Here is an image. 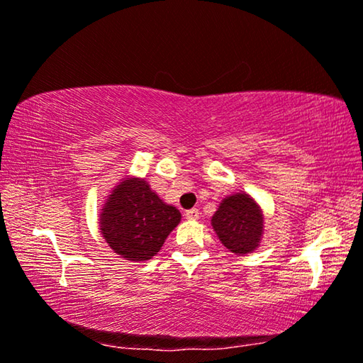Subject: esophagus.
<instances>
[{
	"label": "esophagus",
	"mask_w": 363,
	"mask_h": 363,
	"mask_svg": "<svg viewBox=\"0 0 363 363\" xmlns=\"http://www.w3.org/2000/svg\"><path fill=\"white\" fill-rule=\"evenodd\" d=\"M199 216H200L199 208H191V210L186 211V218H189V220H197Z\"/></svg>",
	"instance_id": "obj_1"
}]
</instances>
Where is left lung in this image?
Here are the masks:
<instances>
[{
	"label": "left lung",
	"mask_w": 363,
	"mask_h": 363,
	"mask_svg": "<svg viewBox=\"0 0 363 363\" xmlns=\"http://www.w3.org/2000/svg\"><path fill=\"white\" fill-rule=\"evenodd\" d=\"M218 238L234 254H250L260 242L263 216L257 203L247 194L224 199L211 218Z\"/></svg>",
	"instance_id": "left-lung-1"
}]
</instances>
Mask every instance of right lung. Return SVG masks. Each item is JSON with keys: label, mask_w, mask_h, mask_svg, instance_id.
Masks as SVG:
<instances>
[{"label": "right lung", "mask_w": 363, "mask_h": 363, "mask_svg": "<svg viewBox=\"0 0 363 363\" xmlns=\"http://www.w3.org/2000/svg\"><path fill=\"white\" fill-rule=\"evenodd\" d=\"M181 221L176 206L166 205L143 179L121 182L100 215L109 247L128 260H150Z\"/></svg>", "instance_id": "right-lung-1"}]
</instances>
